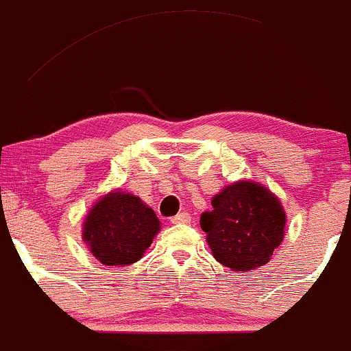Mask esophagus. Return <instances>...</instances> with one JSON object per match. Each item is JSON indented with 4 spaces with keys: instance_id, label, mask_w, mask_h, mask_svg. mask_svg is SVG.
Listing matches in <instances>:
<instances>
[{
    "instance_id": "obj_1",
    "label": "esophagus",
    "mask_w": 351,
    "mask_h": 351,
    "mask_svg": "<svg viewBox=\"0 0 351 351\" xmlns=\"http://www.w3.org/2000/svg\"><path fill=\"white\" fill-rule=\"evenodd\" d=\"M171 223L172 225H187V223H191V216L187 213H179V215L172 216Z\"/></svg>"
}]
</instances>
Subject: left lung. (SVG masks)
<instances>
[{"label":"left lung","mask_w":351,"mask_h":351,"mask_svg":"<svg viewBox=\"0 0 351 351\" xmlns=\"http://www.w3.org/2000/svg\"><path fill=\"white\" fill-rule=\"evenodd\" d=\"M201 228L213 256L234 272L265 265L285 234L287 216L279 197L263 184L237 180L211 199Z\"/></svg>","instance_id":"obj_1"}]
</instances>
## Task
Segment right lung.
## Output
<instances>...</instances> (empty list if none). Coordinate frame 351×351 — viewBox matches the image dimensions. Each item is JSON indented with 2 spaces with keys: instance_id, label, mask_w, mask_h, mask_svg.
<instances>
[{
  "instance_id": "add662e5",
  "label": "right lung",
  "mask_w": 351,
  "mask_h": 351,
  "mask_svg": "<svg viewBox=\"0 0 351 351\" xmlns=\"http://www.w3.org/2000/svg\"><path fill=\"white\" fill-rule=\"evenodd\" d=\"M160 231V221L138 196L114 189L99 197L82 221L89 254L110 267L138 262Z\"/></svg>"
}]
</instances>
